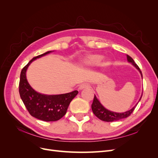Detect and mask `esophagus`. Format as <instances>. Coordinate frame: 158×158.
<instances>
[{
  "label": "esophagus",
  "mask_w": 158,
  "mask_h": 158,
  "mask_svg": "<svg viewBox=\"0 0 158 158\" xmlns=\"http://www.w3.org/2000/svg\"><path fill=\"white\" fill-rule=\"evenodd\" d=\"M90 87L89 85V84L88 83H84V84H82L79 87V90H82V89H88Z\"/></svg>",
  "instance_id": "obj_1"
}]
</instances>
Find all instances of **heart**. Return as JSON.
Instances as JSON below:
<instances>
[{
  "label": "heart",
  "mask_w": 158,
  "mask_h": 158,
  "mask_svg": "<svg viewBox=\"0 0 158 158\" xmlns=\"http://www.w3.org/2000/svg\"><path fill=\"white\" fill-rule=\"evenodd\" d=\"M103 59V56L100 55H89L82 60V64L85 66H90L98 64ZM105 63L104 64H106Z\"/></svg>",
  "instance_id": "b5f03b06"
}]
</instances>
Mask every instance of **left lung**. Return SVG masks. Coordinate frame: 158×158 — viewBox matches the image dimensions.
Instances as JSON below:
<instances>
[{"instance_id":"left-lung-1","label":"left lung","mask_w":158,"mask_h":158,"mask_svg":"<svg viewBox=\"0 0 158 158\" xmlns=\"http://www.w3.org/2000/svg\"><path fill=\"white\" fill-rule=\"evenodd\" d=\"M127 58L128 62L131 63L134 66H135L136 69L140 72L141 76L142 77V72H141L140 68L138 67V65L135 63V62L134 61V60L131 58V57L130 56H128V55H127ZM142 96V94L138 102L140 101ZM138 103H137L135 106V107H133L131 110H129V111H127L126 112H123V113H116V112L109 111V110L107 109L106 108H105L102 106V103L99 102V101L98 99L96 96L94 95V101L92 104V111H93L94 114L98 118H99L100 120L106 121V122H113V121L121 120V119H123V118H125L130 116L131 113L133 112L134 110H135Z\"/></svg>"}]
</instances>
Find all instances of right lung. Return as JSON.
<instances>
[{"label": "right lung", "instance_id": "add662e5", "mask_svg": "<svg viewBox=\"0 0 158 158\" xmlns=\"http://www.w3.org/2000/svg\"><path fill=\"white\" fill-rule=\"evenodd\" d=\"M47 51L38 55L28 63L21 71L19 93L27 111L33 117L46 122L56 121L63 117L66 113L70 103L78 94L77 90L59 95H45L37 92L28 83L26 70L33 60L50 53Z\"/></svg>", "mask_w": 158, "mask_h": 158}]
</instances>
